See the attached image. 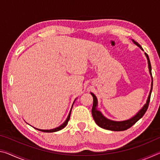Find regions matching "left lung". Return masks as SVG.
I'll use <instances>...</instances> for the list:
<instances>
[{
    "label": "left lung",
    "mask_w": 160,
    "mask_h": 160,
    "mask_svg": "<svg viewBox=\"0 0 160 160\" xmlns=\"http://www.w3.org/2000/svg\"><path fill=\"white\" fill-rule=\"evenodd\" d=\"M132 41L135 45L140 47V49L144 51L141 46H140L138 43L134 41L133 39H132ZM145 55L148 59V68H149V72H150V74L152 78V82H151V89L150 91V94H149L148 99L147 101H146L145 104H144V106L140 109L139 112H138L136 114L132 116V117H131V118L127 119V120H124V121H113V120H111V119L107 118V117H105V116L102 114V112L97 109V104H98V102H97V97L92 92H90L92 96L93 97V106H92V114L93 118L94 121H95V123L99 127H101V128L104 129L109 130V131H125V130H127L128 128H131L132 125H134V124L136 123L138 121L140 120V119L142 117L143 115L145 113L146 111H147L148 108L149 103H150L151 92H152V90L153 81H152V72H151L152 68H151L150 58H149V56L147 53H145Z\"/></svg>",
    "instance_id": "1"
}]
</instances>
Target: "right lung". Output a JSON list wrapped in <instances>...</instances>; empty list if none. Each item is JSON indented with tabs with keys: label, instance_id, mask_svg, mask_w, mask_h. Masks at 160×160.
I'll return each instance as SVG.
<instances>
[{
	"label": "right lung",
	"instance_id": "add662e5",
	"mask_svg": "<svg viewBox=\"0 0 160 160\" xmlns=\"http://www.w3.org/2000/svg\"><path fill=\"white\" fill-rule=\"evenodd\" d=\"M75 100H76V99H75ZM75 101L73 102V103H72V105L71 109H70V113H69L68 116V117H67V118H66V120L64 122H63V123H62L61 126H59L58 127H56V128H53V129H49V130H43V129H39V128H36L37 130H38V131H42V132H56V131H61V129L64 128L65 127H66V126H67L68 122V121H69V119H70V113H71L72 108V106H73V104H74Z\"/></svg>",
	"mask_w": 160,
	"mask_h": 160
}]
</instances>
